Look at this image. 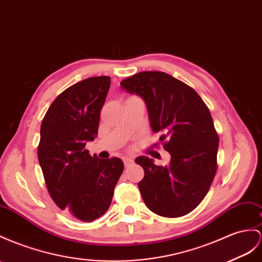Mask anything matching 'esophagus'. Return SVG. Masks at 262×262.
Returning <instances> with one entry per match:
<instances>
[{"mask_svg": "<svg viewBox=\"0 0 262 262\" xmlns=\"http://www.w3.org/2000/svg\"><path fill=\"white\" fill-rule=\"evenodd\" d=\"M122 159H123V162H124L125 167H128V166L133 163V159H132L130 157H126V156H124Z\"/></svg>", "mask_w": 262, "mask_h": 262, "instance_id": "34e87169", "label": "esophagus"}]
</instances>
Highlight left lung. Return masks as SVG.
Here are the masks:
<instances>
[{"label":"left lung","instance_id":"1","mask_svg":"<svg viewBox=\"0 0 262 262\" xmlns=\"http://www.w3.org/2000/svg\"><path fill=\"white\" fill-rule=\"evenodd\" d=\"M120 86L144 99L151 129L171 156L168 166L135 159L145 171L138 183L144 203L159 216H185L203 201L217 171L219 137L211 114L195 90L164 72H140Z\"/></svg>","mask_w":262,"mask_h":262}]
</instances>
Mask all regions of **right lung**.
Returning <instances> with one entry per match:
<instances>
[{"instance_id":"add662e5","label":"right lung","mask_w":262,"mask_h":262,"mask_svg":"<svg viewBox=\"0 0 262 262\" xmlns=\"http://www.w3.org/2000/svg\"><path fill=\"white\" fill-rule=\"evenodd\" d=\"M110 76L72 85L55 98L41 125L38 162L54 203L78 220L91 223L111 206L124 170L122 159H99L85 149L95 139Z\"/></svg>"}]
</instances>
